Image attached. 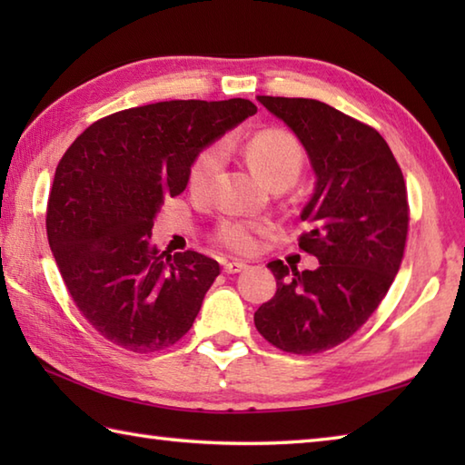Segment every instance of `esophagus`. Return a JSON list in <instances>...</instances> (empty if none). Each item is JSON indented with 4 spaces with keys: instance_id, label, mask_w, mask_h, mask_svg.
Wrapping results in <instances>:
<instances>
[{
    "instance_id": "esophagus-1",
    "label": "esophagus",
    "mask_w": 465,
    "mask_h": 465,
    "mask_svg": "<svg viewBox=\"0 0 465 465\" xmlns=\"http://www.w3.org/2000/svg\"><path fill=\"white\" fill-rule=\"evenodd\" d=\"M245 268H248V263L240 262V260H233V262H227V263L223 265V272H225V273H240V272H243Z\"/></svg>"
}]
</instances>
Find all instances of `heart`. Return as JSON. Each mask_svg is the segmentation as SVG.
Listing matches in <instances>:
<instances>
[{
  "label": "heart",
  "instance_id": "obj_1",
  "mask_svg": "<svg viewBox=\"0 0 465 465\" xmlns=\"http://www.w3.org/2000/svg\"><path fill=\"white\" fill-rule=\"evenodd\" d=\"M243 153L248 157L255 173H260L265 182L292 180L302 172L303 155L298 142L283 132H260L245 143ZM222 152L207 150L193 162L190 170V185L193 190H203L212 183L215 173L220 172ZM263 223L253 220H227L220 227V240L235 252H252L263 233Z\"/></svg>",
  "mask_w": 465,
  "mask_h": 465
}]
</instances>
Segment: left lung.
Returning a JSON list of instances; mask_svg holds the SVG:
<instances>
[{"instance_id":"obj_1","label":"left lung","mask_w":465,"mask_h":465,"mask_svg":"<svg viewBox=\"0 0 465 465\" xmlns=\"http://www.w3.org/2000/svg\"><path fill=\"white\" fill-rule=\"evenodd\" d=\"M258 102L308 153L315 185L300 215L308 223L300 248L320 268L298 272L270 262L278 292L253 322L275 348L320 353L351 338L396 278L410 220L406 182L370 125L305 97L258 95Z\"/></svg>"}]
</instances>
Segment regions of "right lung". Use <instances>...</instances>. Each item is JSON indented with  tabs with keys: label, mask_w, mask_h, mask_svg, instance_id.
Listing matches in <instances>:
<instances>
[{
	"label": "right lung",
	"mask_w": 465,
	"mask_h": 465,
	"mask_svg": "<svg viewBox=\"0 0 465 465\" xmlns=\"http://www.w3.org/2000/svg\"><path fill=\"white\" fill-rule=\"evenodd\" d=\"M258 112L250 100H173L92 124L57 163L47 240L84 318L115 345L147 353L190 331L220 263L150 245L167 197L205 147Z\"/></svg>",
	"instance_id": "add662e5"
}]
</instances>
